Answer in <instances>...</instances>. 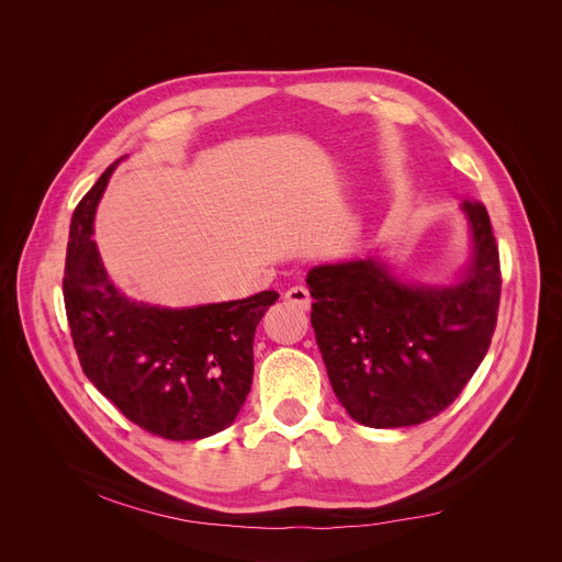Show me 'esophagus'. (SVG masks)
I'll list each match as a JSON object with an SVG mask.
<instances>
[{
	"instance_id": "1",
	"label": "esophagus",
	"mask_w": 562,
	"mask_h": 562,
	"mask_svg": "<svg viewBox=\"0 0 562 562\" xmlns=\"http://www.w3.org/2000/svg\"><path fill=\"white\" fill-rule=\"evenodd\" d=\"M284 301L291 303V305H295V307H301V310H310V307H312V295H310V291H307L305 286H301V284H295V286L286 289Z\"/></svg>"
}]
</instances>
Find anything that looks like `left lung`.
Instances as JSON below:
<instances>
[{"label": "left lung", "mask_w": 562, "mask_h": 562, "mask_svg": "<svg viewBox=\"0 0 562 562\" xmlns=\"http://www.w3.org/2000/svg\"><path fill=\"white\" fill-rule=\"evenodd\" d=\"M463 212L472 259L457 284H406L372 257L307 273L329 384L366 427L431 420L459 397L491 348L502 295L499 250L485 207L463 201Z\"/></svg>", "instance_id": "8db88e82"}]
</instances>
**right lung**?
<instances>
[{"instance_id":"add662e5","label":"right lung","mask_w":562,"mask_h":562,"mask_svg":"<svg viewBox=\"0 0 562 562\" xmlns=\"http://www.w3.org/2000/svg\"><path fill=\"white\" fill-rule=\"evenodd\" d=\"M115 165L71 214L63 295L74 348L86 378L131 423L167 440H199L237 418L252 384L255 329L280 293L190 310L128 301L92 241Z\"/></svg>"}]
</instances>
